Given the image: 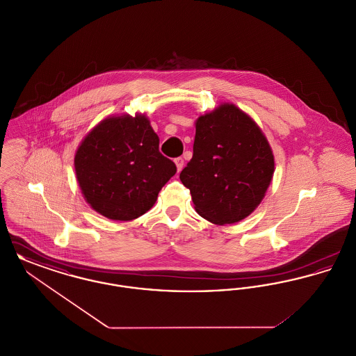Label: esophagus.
<instances>
[{"instance_id": "34e87169", "label": "esophagus", "mask_w": 356, "mask_h": 356, "mask_svg": "<svg viewBox=\"0 0 356 356\" xmlns=\"http://www.w3.org/2000/svg\"><path fill=\"white\" fill-rule=\"evenodd\" d=\"M175 164H176L177 172H180V170H183V167H184V159H183V157L175 159Z\"/></svg>"}]
</instances>
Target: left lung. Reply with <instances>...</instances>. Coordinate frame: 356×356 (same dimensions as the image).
<instances>
[{
	"label": "left lung",
	"instance_id": "8db88e82",
	"mask_svg": "<svg viewBox=\"0 0 356 356\" xmlns=\"http://www.w3.org/2000/svg\"><path fill=\"white\" fill-rule=\"evenodd\" d=\"M275 161L261 129L234 104L196 120L193 156L180 173L196 212L213 224L251 215L271 183Z\"/></svg>",
	"mask_w": 356,
	"mask_h": 356
}]
</instances>
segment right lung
<instances>
[{
  "instance_id": "right-lung-1",
  "label": "right lung",
  "mask_w": 356,
  "mask_h": 356,
  "mask_svg": "<svg viewBox=\"0 0 356 356\" xmlns=\"http://www.w3.org/2000/svg\"><path fill=\"white\" fill-rule=\"evenodd\" d=\"M159 143L145 115L102 120L74 156L86 203L111 220H134L149 211L176 173L175 163L159 151Z\"/></svg>"
}]
</instances>
